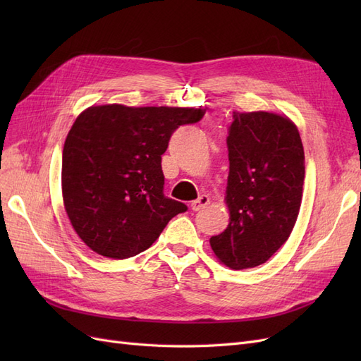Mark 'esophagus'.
Instances as JSON below:
<instances>
[{"label":"esophagus","mask_w":361,"mask_h":361,"mask_svg":"<svg viewBox=\"0 0 361 361\" xmlns=\"http://www.w3.org/2000/svg\"><path fill=\"white\" fill-rule=\"evenodd\" d=\"M209 204V197H207V195H199V199L197 200H194L192 203H191V209L192 211H200V209H203L204 206H207Z\"/></svg>","instance_id":"esophagus-1"}]
</instances>
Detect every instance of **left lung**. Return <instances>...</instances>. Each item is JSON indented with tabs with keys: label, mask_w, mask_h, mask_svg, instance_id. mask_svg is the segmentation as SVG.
<instances>
[{
	"label": "left lung",
	"mask_w": 361,
	"mask_h": 361,
	"mask_svg": "<svg viewBox=\"0 0 361 361\" xmlns=\"http://www.w3.org/2000/svg\"><path fill=\"white\" fill-rule=\"evenodd\" d=\"M227 149L231 223L209 243L226 267L255 268L288 241L297 221L304 149L292 120L267 111H235Z\"/></svg>",
	"instance_id": "obj_1"
}]
</instances>
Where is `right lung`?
Returning a JSON list of instances; mask_svg holds the SVG:
<instances>
[{"instance_id":"obj_1","label":"right lung","mask_w":361,"mask_h":361,"mask_svg":"<svg viewBox=\"0 0 361 361\" xmlns=\"http://www.w3.org/2000/svg\"><path fill=\"white\" fill-rule=\"evenodd\" d=\"M202 108L90 106L64 141V209L82 243L111 259L137 256L154 244L174 215L188 209L164 195L161 155Z\"/></svg>"}]
</instances>
